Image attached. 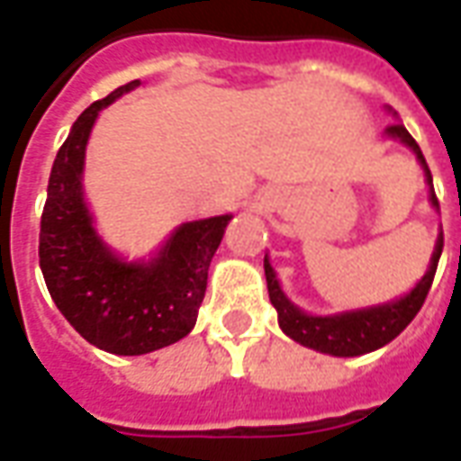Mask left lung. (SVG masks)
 <instances>
[{
    "label": "left lung",
    "mask_w": 461,
    "mask_h": 461,
    "mask_svg": "<svg viewBox=\"0 0 461 461\" xmlns=\"http://www.w3.org/2000/svg\"><path fill=\"white\" fill-rule=\"evenodd\" d=\"M386 134L398 139V141H403L405 146H411L412 153L418 156V161H420L422 170H425V180L430 185V203L435 210H439L438 195H435V187H432L430 168L425 163L420 146L415 144V139L408 134V129L401 122L388 126ZM442 244H445V237L439 231L430 266H428V271H425L420 281L415 283V288L411 293H405V295L391 300V303H384V305L349 310V312H339V315H308L298 305H293L291 300L285 298V293L281 291V283L276 278V271L268 264V257H266V285H268L271 305L278 312V325H281L285 335L303 344V347H310V349L322 354H332V357H359V354L381 349L384 344H388L391 339L401 335L405 327L412 322V317L420 312L422 303H425L428 293H430L435 271H438Z\"/></svg>",
    "instance_id": "obj_1"
}]
</instances>
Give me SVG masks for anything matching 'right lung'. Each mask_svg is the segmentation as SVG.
Returning <instances> with one entry per match:
<instances>
[{
  "mask_svg": "<svg viewBox=\"0 0 461 461\" xmlns=\"http://www.w3.org/2000/svg\"><path fill=\"white\" fill-rule=\"evenodd\" d=\"M92 102L60 146L41 214L39 261L56 308L87 342L136 357L178 342L195 327L207 268L231 214L180 224L151 261H124L100 240L83 195L85 149L100 109L139 87Z\"/></svg>",
  "mask_w": 461,
  "mask_h": 461,
  "instance_id": "right-lung-1",
  "label": "right lung"
}]
</instances>
